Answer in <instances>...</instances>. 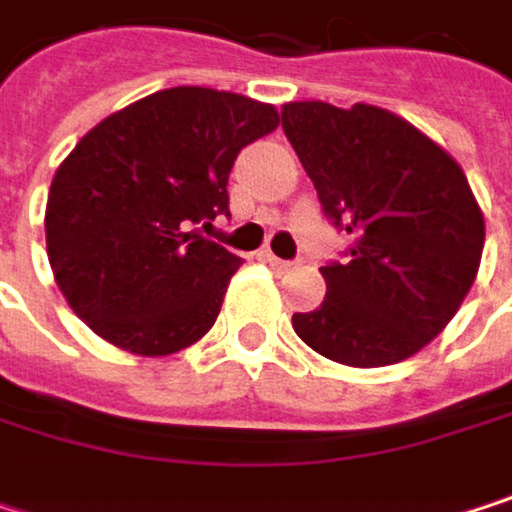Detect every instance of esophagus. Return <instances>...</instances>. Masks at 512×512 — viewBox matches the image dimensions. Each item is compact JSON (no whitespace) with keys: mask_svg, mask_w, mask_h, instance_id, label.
Masks as SVG:
<instances>
[{"mask_svg":"<svg viewBox=\"0 0 512 512\" xmlns=\"http://www.w3.org/2000/svg\"><path fill=\"white\" fill-rule=\"evenodd\" d=\"M260 260H263V263H269L272 269H281V272L293 266V260H281V257L272 255V252H263V255H260Z\"/></svg>","mask_w":512,"mask_h":512,"instance_id":"esophagus-1","label":"esophagus"}]
</instances>
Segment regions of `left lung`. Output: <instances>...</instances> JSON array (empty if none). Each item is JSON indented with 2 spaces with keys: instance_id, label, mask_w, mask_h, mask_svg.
I'll use <instances>...</instances> for the list:
<instances>
[{
  "instance_id": "8db88e82",
  "label": "left lung",
  "mask_w": 512,
  "mask_h": 512,
  "mask_svg": "<svg viewBox=\"0 0 512 512\" xmlns=\"http://www.w3.org/2000/svg\"><path fill=\"white\" fill-rule=\"evenodd\" d=\"M281 127L350 260L320 266L326 299L296 335L347 367L424 350L460 311L483 255V213L460 162L400 115L323 100L281 106Z\"/></svg>"
}]
</instances>
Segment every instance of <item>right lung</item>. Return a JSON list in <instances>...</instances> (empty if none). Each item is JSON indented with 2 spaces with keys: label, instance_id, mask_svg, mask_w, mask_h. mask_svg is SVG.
Wrapping results in <instances>:
<instances>
[{
  "label": "right lung",
  "instance_id": "1",
  "mask_svg": "<svg viewBox=\"0 0 512 512\" xmlns=\"http://www.w3.org/2000/svg\"><path fill=\"white\" fill-rule=\"evenodd\" d=\"M278 127V109L198 85L148 94L88 130L55 168L47 257L85 326L133 356L201 341L240 257L195 225L228 213L237 154Z\"/></svg>",
  "mask_w": 512,
  "mask_h": 512
}]
</instances>
